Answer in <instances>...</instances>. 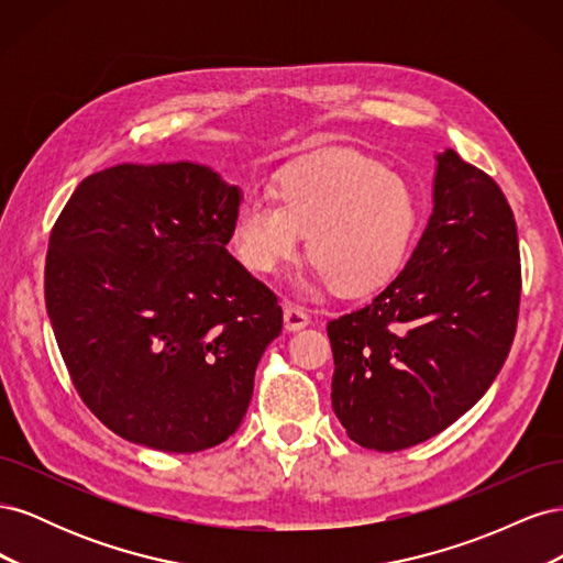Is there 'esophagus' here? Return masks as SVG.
Returning <instances> with one entry per match:
<instances>
[{
	"instance_id": "1",
	"label": "esophagus",
	"mask_w": 563,
	"mask_h": 563,
	"mask_svg": "<svg viewBox=\"0 0 563 563\" xmlns=\"http://www.w3.org/2000/svg\"><path fill=\"white\" fill-rule=\"evenodd\" d=\"M310 323V317L308 312H305L302 308H298V305H284V329L286 331H300Z\"/></svg>"
}]
</instances>
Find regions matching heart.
<instances>
[{
    "mask_svg": "<svg viewBox=\"0 0 563 563\" xmlns=\"http://www.w3.org/2000/svg\"><path fill=\"white\" fill-rule=\"evenodd\" d=\"M272 195L236 203L230 236L240 263L272 275L298 258L314 263L310 286L360 296L399 269L416 232V199L401 176L360 152L335 150L284 166Z\"/></svg>",
    "mask_w": 563,
    "mask_h": 563,
    "instance_id": "b5f03b06",
    "label": "heart"
}]
</instances>
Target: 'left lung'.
<instances>
[{
    "label": "left lung",
    "mask_w": 563,
    "mask_h": 563,
    "mask_svg": "<svg viewBox=\"0 0 563 563\" xmlns=\"http://www.w3.org/2000/svg\"><path fill=\"white\" fill-rule=\"evenodd\" d=\"M434 209L399 275L329 321L331 406L364 449L401 451L479 401L512 347L521 265L500 187L455 150L434 157Z\"/></svg>",
    "instance_id": "obj_1"
}]
</instances>
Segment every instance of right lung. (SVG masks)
Segmentation results:
<instances>
[{
    "mask_svg": "<svg viewBox=\"0 0 563 563\" xmlns=\"http://www.w3.org/2000/svg\"><path fill=\"white\" fill-rule=\"evenodd\" d=\"M242 190L192 162L84 178L51 230L44 296L91 413L133 444L197 453L246 416L282 308L228 253Z\"/></svg>",
    "mask_w": 563,
    "mask_h": 563,
    "instance_id": "1",
    "label": "right lung"
}]
</instances>
